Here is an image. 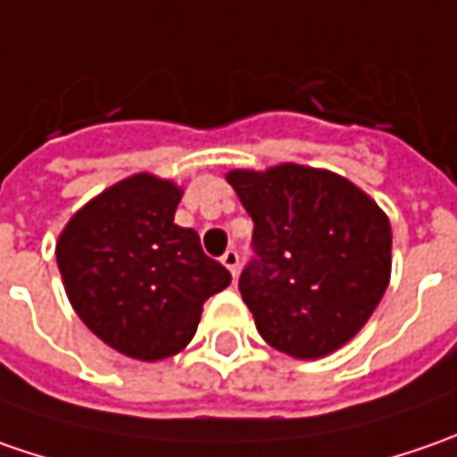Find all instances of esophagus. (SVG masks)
<instances>
[{
    "label": "esophagus",
    "instance_id": "1",
    "mask_svg": "<svg viewBox=\"0 0 457 457\" xmlns=\"http://www.w3.org/2000/svg\"><path fill=\"white\" fill-rule=\"evenodd\" d=\"M220 262H223V267H226L228 272L237 277V274H238V252H234V249H228L226 254L220 256Z\"/></svg>",
    "mask_w": 457,
    "mask_h": 457
}]
</instances>
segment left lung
Instances as JSON below:
<instances>
[{
  "label": "left lung",
  "mask_w": 457,
  "mask_h": 457,
  "mask_svg": "<svg viewBox=\"0 0 457 457\" xmlns=\"http://www.w3.org/2000/svg\"><path fill=\"white\" fill-rule=\"evenodd\" d=\"M254 220V256L238 292L262 338L295 359H320L359 333L392 270L389 219L328 170L279 165L226 175Z\"/></svg>",
  "instance_id": "obj_1"
}]
</instances>
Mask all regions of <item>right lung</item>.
<instances>
[{"label":"right lung","mask_w":457,"mask_h":457,"mask_svg":"<svg viewBox=\"0 0 457 457\" xmlns=\"http://www.w3.org/2000/svg\"><path fill=\"white\" fill-rule=\"evenodd\" d=\"M180 187L134 175L71 219L58 270L79 318L124 356H175L195 336L203 303L228 287V270L201 237L175 223Z\"/></svg>","instance_id":"obj_1"}]
</instances>
